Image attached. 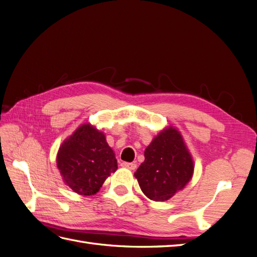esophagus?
Here are the masks:
<instances>
[{
	"mask_svg": "<svg viewBox=\"0 0 257 257\" xmlns=\"http://www.w3.org/2000/svg\"><path fill=\"white\" fill-rule=\"evenodd\" d=\"M121 166H122V167H124V168L131 169V170H134V169L137 167L136 163H127V162H123V163H121Z\"/></svg>",
	"mask_w": 257,
	"mask_h": 257,
	"instance_id": "34e87169",
	"label": "esophagus"
}]
</instances>
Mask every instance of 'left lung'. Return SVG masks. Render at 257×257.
I'll return each mask as SVG.
<instances>
[{
	"label": "left lung",
	"mask_w": 257,
	"mask_h": 257,
	"mask_svg": "<svg viewBox=\"0 0 257 257\" xmlns=\"http://www.w3.org/2000/svg\"><path fill=\"white\" fill-rule=\"evenodd\" d=\"M193 161L179 132H161L145 150V161L135 173L145 195L165 201L181 191L193 175Z\"/></svg>",
	"instance_id": "obj_1"
}]
</instances>
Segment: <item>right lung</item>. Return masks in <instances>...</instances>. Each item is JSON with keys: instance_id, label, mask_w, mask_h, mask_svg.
I'll list each match as a JSON object with an SVG mask.
<instances>
[{"instance_id": "add662e5", "label": "right lung", "mask_w": 257, "mask_h": 257, "mask_svg": "<svg viewBox=\"0 0 257 257\" xmlns=\"http://www.w3.org/2000/svg\"><path fill=\"white\" fill-rule=\"evenodd\" d=\"M57 164L64 182L80 195H93L118 165L103 133L83 124L62 144Z\"/></svg>"}]
</instances>
